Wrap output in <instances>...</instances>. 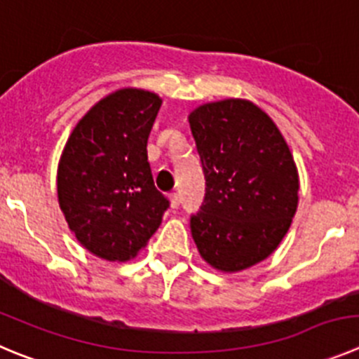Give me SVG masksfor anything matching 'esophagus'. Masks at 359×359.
I'll list each match as a JSON object with an SVG mask.
<instances>
[{
  "instance_id": "1",
  "label": "esophagus",
  "mask_w": 359,
  "mask_h": 359,
  "mask_svg": "<svg viewBox=\"0 0 359 359\" xmlns=\"http://www.w3.org/2000/svg\"><path fill=\"white\" fill-rule=\"evenodd\" d=\"M168 200H170V207H172V209H177V207H179L180 200H179V195H177V193H170Z\"/></svg>"
}]
</instances>
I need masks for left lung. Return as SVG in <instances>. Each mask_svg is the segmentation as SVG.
I'll return each mask as SVG.
<instances>
[{"instance_id": "1", "label": "left lung", "mask_w": 359, "mask_h": 359, "mask_svg": "<svg viewBox=\"0 0 359 359\" xmlns=\"http://www.w3.org/2000/svg\"><path fill=\"white\" fill-rule=\"evenodd\" d=\"M187 118L207 186L191 233L210 267L239 273L266 260L289 232L299 200L292 152L251 100L207 102Z\"/></svg>"}]
</instances>
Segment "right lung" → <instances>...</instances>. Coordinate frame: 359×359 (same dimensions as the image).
I'll list each match as a JSON object with an SVG mask.
<instances>
[{"mask_svg":"<svg viewBox=\"0 0 359 359\" xmlns=\"http://www.w3.org/2000/svg\"><path fill=\"white\" fill-rule=\"evenodd\" d=\"M161 102L142 88L109 93L76 123L60 157L56 189L70 232L108 262L138 255L168 209L147 156Z\"/></svg>","mask_w":359,"mask_h":359,"instance_id":"obj_1","label":"right lung"}]
</instances>
